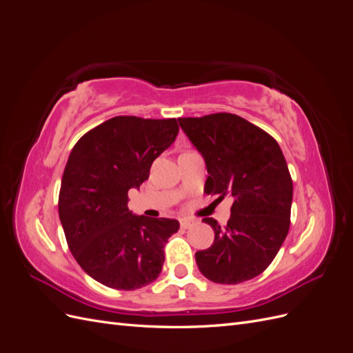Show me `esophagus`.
Segmentation results:
<instances>
[{
  "mask_svg": "<svg viewBox=\"0 0 353 353\" xmlns=\"http://www.w3.org/2000/svg\"><path fill=\"white\" fill-rule=\"evenodd\" d=\"M194 223V219H190V218H181L179 219V225L181 228H190L191 225Z\"/></svg>",
  "mask_w": 353,
  "mask_h": 353,
  "instance_id": "34e87169",
  "label": "esophagus"
}]
</instances>
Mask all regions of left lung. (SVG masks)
<instances>
[{"mask_svg":"<svg viewBox=\"0 0 353 353\" xmlns=\"http://www.w3.org/2000/svg\"><path fill=\"white\" fill-rule=\"evenodd\" d=\"M178 121L205 157V193L234 199L225 227L203 218L215 240L196 253L199 270L219 284L252 280L268 268L290 228L293 181L281 148L268 132L232 113Z\"/></svg>","mask_w":353,"mask_h":353,"instance_id":"left-lung-1","label":"left lung"}]
</instances>
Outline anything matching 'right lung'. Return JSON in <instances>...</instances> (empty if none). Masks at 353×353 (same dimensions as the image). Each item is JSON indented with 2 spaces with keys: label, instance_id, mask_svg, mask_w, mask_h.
Masks as SVG:
<instances>
[{
  "label": "right lung",
  "instance_id": "add662e5",
  "mask_svg": "<svg viewBox=\"0 0 353 353\" xmlns=\"http://www.w3.org/2000/svg\"><path fill=\"white\" fill-rule=\"evenodd\" d=\"M176 119L116 116L79 138L69 154L59 216L73 258L95 281L137 290L162 272L176 219L132 215L128 191L140 188L153 160L175 141Z\"/></svg>",
  "mask_w": 353,
  "mask_h": 353
}]
</instances>
